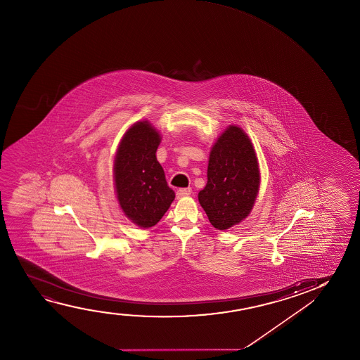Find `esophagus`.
<instances>
[{
	"label": "esophagus",
	"mask_w": 360,
	"mask_h": 360,
	"mask_svg": "<svg viewBox=\"0 0 360 360\" xmlns=\"http://www.w3.org/2000/svg\"><path fill=\"white\" fill-rule=\"evenodd\" d=\"M192 193V188H179L177 191V198L187 197Z\"/></svg>",
	"instance_id": "esophagus-1"
}]
</instances>
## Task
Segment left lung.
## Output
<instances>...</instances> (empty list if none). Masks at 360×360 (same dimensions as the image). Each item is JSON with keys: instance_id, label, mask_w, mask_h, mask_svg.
<instances>
[{"instance_id": "1", "label": "left lung", "mask_w": 360, "mask_h": 360, "mask_svg": "<svg viewBox=\"0 0 360 360\" xmlns=\"http://www.w3.org/2000/svg\"><path fill=\"white\" fill-rule=\"evenodd\" d=\"M258 187L259 168L251 140L232 125L212 146L207 183L198 194L199 202L212 226L226 230L250 214Z\"/></svg>"}]
</instances>
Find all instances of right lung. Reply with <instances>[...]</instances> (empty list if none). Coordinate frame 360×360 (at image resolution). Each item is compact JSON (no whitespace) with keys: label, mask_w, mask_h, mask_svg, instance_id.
<instances>
[{"label":"right lung","mask_w":360,"mask_h":360,"mask_svg":"<svg viewBox=\"0 0 360 360\" xmlns=\"http://www.w3.org/2000/svg\"><path fill=\"white\" fill-rule=\"evenodd\" d=\"M160 134L148 122H138L124 135L114 163L119 204L134 224L153 227L174 199L156 158Z\"/></svg>","instance_id":"1"}]
</instances>
